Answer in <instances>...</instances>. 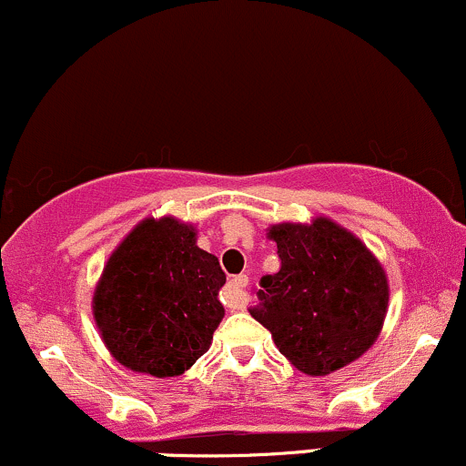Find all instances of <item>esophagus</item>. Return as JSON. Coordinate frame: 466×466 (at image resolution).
Listing matches in <instances>:
<instances>
[{"label": "esophagus", "mask_w": 466, "mask_h": 466, "mask_svg": "<svg viewBox=\"0 0 466 466\" xmlns=\"http://www.w3.org/2000/svg\"><path fill=\"white\" fill-rule=\"evenodd\" d=\"M248 287V278L247 275H235L231 282L224 287L222 291V299L228 309H242L244 307V289Z\"/></svg>", "instance_id": "34e87169"}]
</instances>
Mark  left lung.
Returning <instances> with one entry per match:
<instances>
[{
	"mask_svg": "<svg viewBox=\"0 0 466 466\" xmlns=\"http://www.w3.org/2000/svg\"><path fill=\"white\" fill-rule=\"evenodd\" d=\"M278 273L259 279L248 309L298 371L329 375L371 349L382 331L389 282L378 258L329 218L275 224Z\"/></svg>",
	"mask_w": 466,
	"mask_h": 466,
	"instance_id": "left-lung-1",
	"label": "left lung"
}]
</instances>
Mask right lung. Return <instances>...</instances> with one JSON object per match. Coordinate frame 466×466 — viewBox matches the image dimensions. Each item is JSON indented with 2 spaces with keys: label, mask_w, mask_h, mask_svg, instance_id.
<instances>
[{
  "label": "right lung",
  "mask_w": 466,
  "mask_h": 466,
  "mask_svg": "<svg viewBox=\"0 0 466 466\" xmlns=\"http://www.w3.org/2000/svg\"><path fill=\"white\" fill-rule=\"evenodd\" d=\"M227 282L218 258L198 247L193 224L147 218L108 258L93 295L99 335L119 364L175 378L211 347Z\"/></svg>",
  "instance_id": "obj_1"
}]
</instances>
